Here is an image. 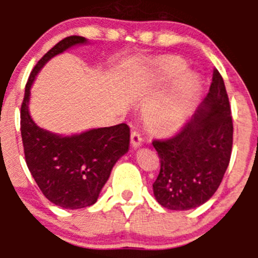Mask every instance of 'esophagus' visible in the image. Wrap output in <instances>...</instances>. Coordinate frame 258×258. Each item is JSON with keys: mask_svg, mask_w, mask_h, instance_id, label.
Returning <instances> with one entry per match:
<instances>
[{"mask_svg": "<svg viewBox=\"0 0 258 258\" xmlns=\"http://www.w3.org/2000/svg\"><path fill=\"white\" fill-rule=\"evenodd\" d=\"M131 144L135 148L140 147V146L142 145V136L139 131H136V130H134L131 134Z\"/></svg>", "mask_w": 258, "mask_h": 258, "instance_id": "esophagus-1", "label": "esophagus"}]
</instances>
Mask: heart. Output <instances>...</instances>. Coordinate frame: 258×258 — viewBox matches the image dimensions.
Listing matches in <instances>:
<instances>
[{
    "label": "heart",
    "instance_id": "b5f03b06",
    "mask_svg": "<svg viewBox=\"0 0 258 258\" xmlns=\"http://www.w3.org/2000/svg\"><path fill=\"white\" fill-rule=\"evenodd\" d=\"M184 71L186 63L177 57H162L151 63L153 79L162 82H175L179 79L175 92L151 106L146 112V121L153 130L161 132L177 131L191 116L195 101L201 88V81L192 72L184 75Z\"/></svg>",
    "mask_w": 258,
    "mask_h": 258
}]
</instances>
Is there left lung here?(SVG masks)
Instances as JSON below:
<instances>
[{
	"instance_id": "obj_1",
	"label": "left lung",
	"mask_w": 258,
	"mask_h": 258,
	"mask_svg": "<svg viewBox=\"0 0 258 258\" xmlns=\"http://www.w3.org/2000/svg\"><path fill=\"white\" fill-rule=\"evenodd\" d=\"M233 123L225 82L213 70L204 102L175 136L152 142L161 170L153 195L161 206L184 211L209 201L222 181L232 151Z\"/></svg>"
}]
</instances>
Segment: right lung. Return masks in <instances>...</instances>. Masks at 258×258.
Returning a JSON list of instances; mask_svg holds the SVG:
<instances>
[{"mask_svg": "<svg viewBox=\"0 0 258 258\" xmlns=\"http://www.w3.org/2000/svg\"><path fill=\"white\" fill-rule=\"evenodd\" d=\"M86 42L85 37L70 36L49 49L33 67L21 106V136L28 170L46 199L67 210L92 206L97 201L114 163L130 146L126 123L61 136L38 127L31 117V86L41 69L56 54Z\"/></svg>", "mask_w": 258, "mask_h": 258, "instance_id": "obj_1", "label": "right lung"}]
</instances>
